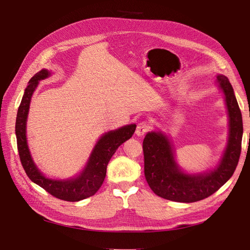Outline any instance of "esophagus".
<instances>
[{"mask_svg": "<svg viewBox=\"0 0 250 250\" xmlns=\"http://www.w3.org/2000/svg\"><path fill=\"white\" fill-rule=\"evenodd\" d=\"M150 129H151V123L149 121H142V122L138 124L135 133H137L138 137H143V135L146 134Z\"/></svg>", "mask_w": 250, "mask_h": 250, "instance_id": "1", "label": "esophagus"}]
</instances>
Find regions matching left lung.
<instances>
[{
    "label": "left lung",
    "instance_id": "obj_1",
    "mask_svg": "<svg viewBox=\"0 0 250 250\" xmlns=\"http://www.w3.org/2000/svg\"><path fill=\"white\" fill-rule=\"evenodd\" d=\"M225 95L229 117L228 148L217 169L207 174L188 175L174 161L169 140L161 132H149L143 142L144 172L149 187L157 196L176 202H196L208 198L228 181L236 170L241 154L243 121L228 77L217 76Z\"/></svg>",
    "mask_w": 250,
    "mask_h": 250
}]
</instances>
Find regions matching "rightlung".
Instances as JSON below:
<instances>
[{"instance_id":"obj_1","label":"right lung","mask_w":250,"mask_h":250,"mask_svg":"<svg viewBox=\"0 0 250 250\" xmlns=\"http://www.w3.org/2000/svg\"><path fill=\"white\" fill-rule=\"evenodd\" d=\"M49 75L50 73L47 70H42L35 74L30 79L29 85L26 87L20 104L16 122L20 160L27 176L49 194L64 201H79L95 195L101 188L104 178L106 176L107 165L111 156L115 154L119 146L132 137L137 125H127L119 128L118 130L105 133L98 141L89 157L87 166L78 177L69 180H53L44 177L36 168L29 152L26 140V121L32 94L39 84V81L47 78Z\"/></svg>"}]
</instances>
